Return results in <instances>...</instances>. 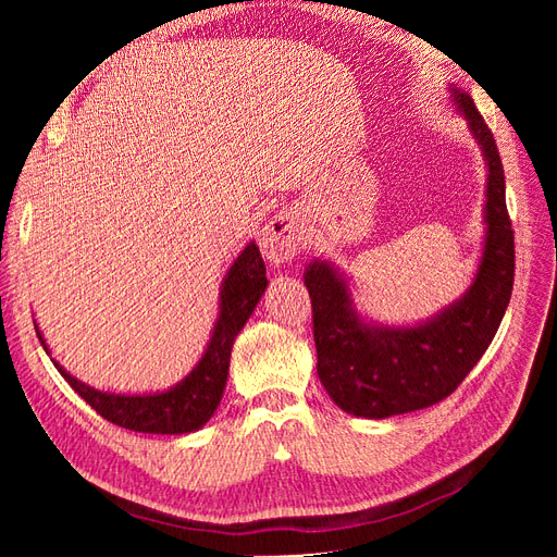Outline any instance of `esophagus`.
Here are the masks:
<instances>
[{
  "mask_svg": "<svg viewBox=\"0 0 557 557\" xmlns=\"http://www.w3.org/2000/svg\"><path fill=\"white\" fill-rule=\"evenodd\" d=\"M299 242H301V227H299L297 215L293 211H281L262 227L260 248L269 262L283 264L297 256Z\"/></svg>",
  "mask_w": 557,
  "mask_h": 557,
  "instance_id": "1",
  "label": "esophagus"
}]
</instances>
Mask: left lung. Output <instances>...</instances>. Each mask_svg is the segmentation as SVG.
<instances>
[{
	"label": "left lung",
	"instance_id": "left-lung-1",
	"mask_svg": "<svg viewBox=\"0 0 557 557\" xmlns=\"http://www.w3.org/2000/svg\"><path fill=\"white\" fill-rule=\"evenodd\" d=\"M453 99L487 164L485 248L469 290L416 327L369 325L330 262H311L305 285L313 309L318 376L346 413L387 418L446 399L481 360L513 290V230L504 195V166L493 132L474 99L453 88Z\"/></svg>",
	"mask_w": 557,
	"mask_h": 557
}]
</instances>
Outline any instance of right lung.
<instances>
[{"label": "right lung", "mask_w": 557, "mask_h": 557, "mask_svg": "<svg viewBox=\"0 0 557 557\" xmlns=\"http://www.w3.org/2000/svg\"><path fill=\"white\" fill-rule=\"evenodd\" d=\"M267 288V269L256 244H248L242 256L234 260L223 281L221 290V313H218L211 342L205 356L197 362L193 372L185 376L172 391L156 395H113L95 391V387L81 383L55 362L58 372L64 376L74 391L86 399L90 407L107 418L109 423L121 425L134 432L148 434H185L195 432L213 416L221 404L227 372L232 344L246 325L252 309ZM37 327V325H35ZM39 342L46 348L44 336L37 327ZM48 352V348H46Z\"/></svg>", "instance_id": "obj_1"}]
</instances>
